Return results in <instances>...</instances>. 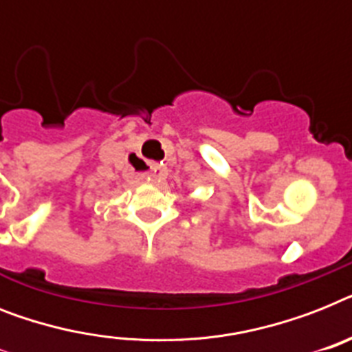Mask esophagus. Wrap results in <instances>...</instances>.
I'll use <instances>...</instances> for the list:
<instances>
[{"mask_svg": "<svg viewBox=\"0 0 352 352\" xmlns=\"http://www.w3.org/2000/svg\"><path fill=\"white\" fill-rule=\"evenodd\" d=\"M151 170H153V171H151V175H150L151 179H157V177L161 175V166H153Z\"/></svg>", "mask_w": 352, "mask_h": 352, "instance_id": "1", "label": "esophagus"}]
</instances>
